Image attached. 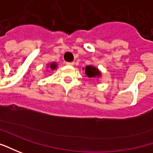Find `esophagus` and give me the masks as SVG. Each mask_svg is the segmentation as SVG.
Returning <instances> with one entry per match:
<instances>
[{
  "instance_id": "esophagus-1",
  "label": "esophagus",
  "mask_w": 153,
  "mask_h": 153,
  "mask_svg": "<svg viewBox=\"0 0 153 153\" xmlns=\"http://www.w3.org/2000/svg\"><path fill=\"white\" fill-rule=\"evenodd\" d=\"M66 64L68 66H73V65H74V62H66Z\"/></svg>"
}]
</instances>
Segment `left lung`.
Segmentation results:
<instances>
[{
	"label": "left lung",
	"mask_w": 153,
	"mask_h": 153,
	"mask_svg": "<svg viewBox=\"0 0 153 153\" xmlns=\"http://www.w3.org/2000/svg\"><path fill=\"white\" fill-rule=\"evenodd\" d=\"M85 74L89 78H98L101 76V72L98 70L97 68L89 65V66L85 67Z\"/></svg>",
	"instance_id": "1"
}]
</instances>
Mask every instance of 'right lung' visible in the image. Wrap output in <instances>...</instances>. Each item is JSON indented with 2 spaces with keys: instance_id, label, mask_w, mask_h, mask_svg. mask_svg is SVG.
I'll use <instances>...</instances> for the list:
<instances>
[{
  "instance_id": "1",
  "label": "right lung",
  "mask_w": 153,
  "mask_h": 153,
  "mask_svg": "<svg viewBox=\"0 0 153 153\" xmlns=\"http://www.w3.org/2000/svg\"><path fill=\"white\" fill-rule=\"evenodd\" d=\"M49 67H50L51 69H52V70H53V69H55L57 67V65H56V62H52V63H51L50 66Z\"/></svg>"
}]
</instances>
